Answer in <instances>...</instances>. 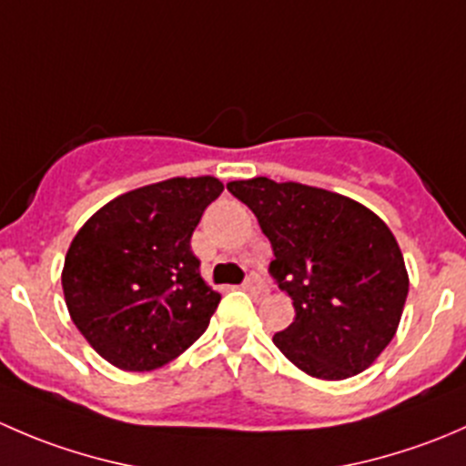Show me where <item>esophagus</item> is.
<instances>
[{
    "label": "esophagus",
    "mask_w": 466,
    "mask_h": 466,
    "mask_svg": "<svg viewBox=\"0 0 466 466\" xmlns=\"http://www.w3.org/2000/svg\"><path fill=\"white\" fill-rule=\"evenodd\" d=\"M243 289H246L250 295H255V298H259V295L268 293V289L263 286V281L257 279V277H248V281L243 284Z\"/></svg>",
    "instance_id": "obj_1"
}]
</instances>
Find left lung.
I'll use <instances>...</instances> for the list:
<instances>
[{
	"label": "left lung",
	"instance_id": "obj_1",
	"mask_svg": "<svg viewBox=\"0 0 466 466\" xmlns=\"http://www.w3.org/2000/svg\"><path fill=\"white\" fill-rule=\"evenodd\" d=\"M272 246L270 275L295 307L272 342L324 380L368 370L390 345L408 298V272L388 225L368 207L299 182L252 177L228 185Z\"/></svg>",
	"mask_w": 466,
	"mask_h": 466
}]
</instances>
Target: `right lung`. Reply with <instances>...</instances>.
I'll list each match as a JSON object with an SVG mask.
<instances>
[{"label":"right lung","mask_w":466,"mask_h":466,"mask_svg":"<svg viewBox=\"0 0 466 466\" xmlns=\"http://www.w3.org/2000/svg\"><path fill=\"white\" fill-rule=\"evenodd\" d=\"M223 191L211 176L171 177L103 205L65 257L69 316L98 356L150 372L205 333L220 295L200 277L191 234Z\"/></svg>","instance_id":"1"}]
</instances>
